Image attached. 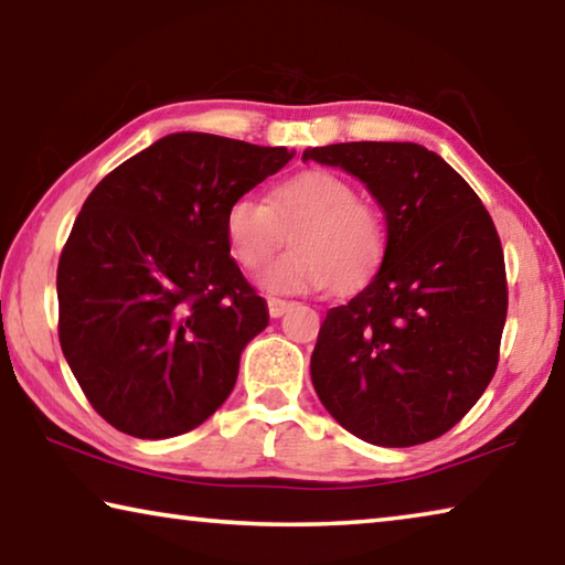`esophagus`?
Instances as JSON below:
<instances>
[{
    "mask_svg": "<svg viewBox=\"0 0 565 565\" xmlns=\"http://www.w3.org/2000/svg\"><path fill=\"white\" fill-rule=\"evenodd\" d=\"M266 306H269L271 319H279V317H284L286 311H289L291 301H286V299H269V301H266Z\"/></svg>",
    "mask_w": 565,
    "mask_h": 565,
    "instance_id": "1",
    "label": "esophagus"
}]
</instances>
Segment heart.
<instances>
[{
	"mask_svg": "<svg viewBox=\"0 0 565 565\" xmlns=\"http://www.w3.org/2000/svg\"><path fill=\"white\" fill-rule=\"evenodd\" d=\"M294 252L274 262L259 284L271 294H309L363 284L384 256V226L374 206L353 196L347 179L309 169L276 184L266 202L252 194L226 206L224 234L234 259L248 271L279 252L284 232Z\"/></svg>",
	"mask_w": 565,
	"mask_h": 565,
	"instance_id": "1",
	"label": "heart"
}]
</instances>
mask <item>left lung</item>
Wrapping results in <instances>:
<instances>
[{
    "label": "left lung",
    "mask_w": 565,
    "mask_h": 565,
    "mask_svg": "<svg viewBox=\"0 0 565 565\" xmlns=\"http://www.w3.org/2000/svg\"><path fill=\"white\" fill-rule=\"evenodd\" d=\"M386 214L381 269L321 323L313 388L361 441L406 448L454 428L499 366L509 286L499 232L476 191L411 141L313 147Z\"/></svg>",
    "instance_id": "left-lung-1"
}]
</instances>
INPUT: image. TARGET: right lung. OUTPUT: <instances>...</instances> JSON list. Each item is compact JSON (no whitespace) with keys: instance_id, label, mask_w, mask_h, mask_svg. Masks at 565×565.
<instances>
[{"instance_id":"1","label":"right lung","mask_w":565,"mask_h":565,"mask_svg":"<svg viewBox=\"0 0 565 565\" xmlns=\"http://www.w3.org/2000/svg\"><path fill=\"white\" fill-rule=\"evenodd\" d=\"M294 151L202 131L159 139L84 202L56 269L60 343L94 411L137 438L186 434L232 394L269 323L228 256L226 206Z\"/></svg>"}]
</instances>
